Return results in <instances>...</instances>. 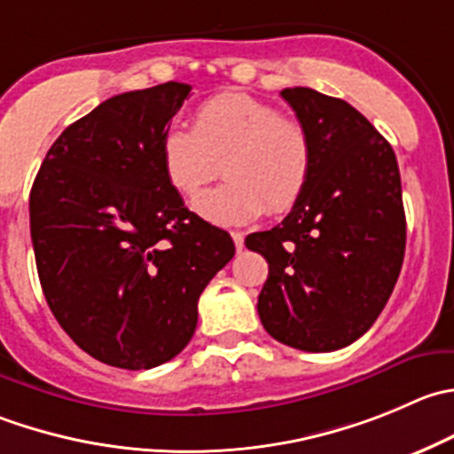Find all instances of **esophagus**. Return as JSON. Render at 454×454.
Returning a JSON list of instances; mask_svg holds the SVG:
<instances>
[{
  "label": "esophagus",
  "mask_w": 454,
  "mask_h": 454,
  "mask_svg": "<svg viewBox=\"0 0 454 454\" xmlns=\"http://www.w3.org/2000/svg\"><path fill=\"white\" fill-rule=\"evenodd\" d=\"M232 241H235L237 253H241V250H244V235H241V232H232Z\"/></svg>",
  "instance_id": "obj_1"
}]
</instances>
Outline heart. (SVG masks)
I'll return each instance as SVG.
<instances>
[{"label": "heart", "instance_id": "b5f03b06", "mask_svg": "<svg viewBox=\"0 0 454 454\" xmlns=\"http://www.w3.org/2000/svg\"><path fill=\"white\" fill-rule=\"evenodd\" d=\"M222 161L226 184L192 201L215 226H246L286 213L310 179L312 148L299 121L246 92H219L201 101L195 124H170L160 139L164 177L179 195L192 197L215 177Z\"/></svg>", "mask_w": 454, "mask_h": 454}]
</instances>
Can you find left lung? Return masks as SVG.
<instances>
[{
	"label": "left lung",
	"mask_w": 454,
	"mask_h": 454,
	"mask_svg": "<svg viewBox=\"0 0 454 454\" xmlns=\"http://www.w3.org/2000/svg\"><path fill=\"white\" fill-rule=\"evenodd\" d=\"M312 148L306 191L279 226L246 237L268 279L257 312L306 353L353 344L384 310L406 250L402 177L390 144L348 101L284 88Z\"/></svg>",
	"instance_id": "obj_1"
}]
</instances>
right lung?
<instances>
[{
  "mask_svg": "<svg viewBox=\"0 0 454 454\" xmlns=\"http://www.w3.org/2000/svg\"><path fill=\"white\" fill-rule=\"evenodd\" d=\"M191 92L166 82L101 101L46 153L30 191L43 297L90 357L148 371L182 353L231 235L166 182L160 139Z\"/></svg>",
  "mask_w": 454,
  "mask_h": 454,
  "instance_id": "right-lung-1",
  "label": "right lung"
}]
</instances>
